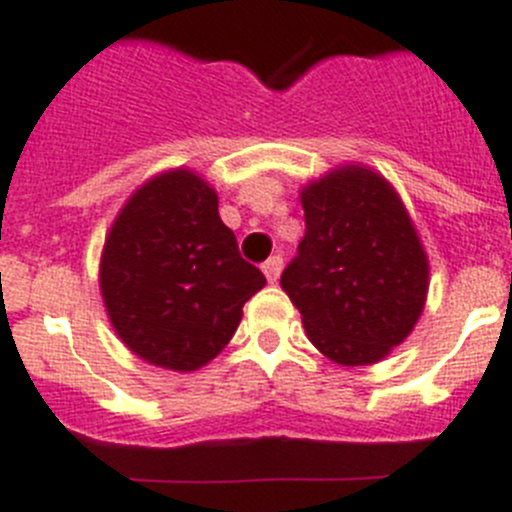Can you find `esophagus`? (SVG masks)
Listing matches in <instances>:
<instances>
[{
  "mask_svg": "<svg viewBox=\"0 0 512 512\" xmlns=\"http://www.w3.org/2000/svg\"><path fill=\"white\" fill-rule=\"evenodd\" d=\"M262 272H265V278L270 280V283H278L280 272H283V257L280 255H272L270 260L262 265Z\"/></svg>",
  "mask_w": 512,
  "mask_h": 512,
  "instance_id": "34e87169",
  "label": "esophagus"
}]
</instances>
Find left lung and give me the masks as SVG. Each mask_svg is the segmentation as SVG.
<instances>
[{
    "label": "left lung",
    "instance_id": "obj_1",
    "mask_svg": "<svg viewBox=\"0 0 512 512\" xmlns=\"http://www.w3.org/2000/svg\"><path fill=\"white\" fill-rule=\"evenodd\" d=\"M305 237L283 270L285 293L323 356L376 364L424 310L429 262L394 186L346 164L300 191Z\"/></svg>",
    "mask_w": 512,
    "mask_h": 512
}]
</instances>
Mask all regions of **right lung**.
<instances>
[{"label": "right lung", "instance_id": "add662e5", "mask_svg": "<svg viewBox=\"0 0 512 512\" xmlns=\"http://www.w3.org/2000/svg\"><path fill=\"white\" fill-rule=\"evenodd\" d=\"M217 207L202 176L166 171L131 194L105 237L100 295L118 338L146 364L202 369L265 285Z\"/></svg>", "mask_w": 512, "mask_h": 512}]
</instances>
